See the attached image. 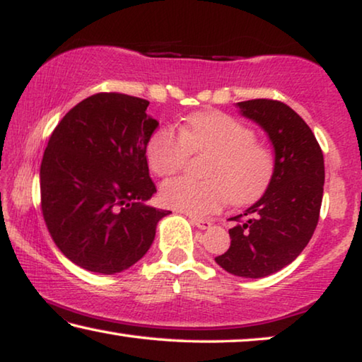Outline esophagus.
Returning <instances> with one entry per match:
<instances>
[{
    "label": "esophagus",
    "instance_id": "1",
    "mask_svg": "<svg viewBox=\"0 0 362 362\" xmlns=\"http://www.w3.org/2000/svg\"><path fill=\"white\" fill-rule=\"evenodd\" d=\"M191 221L199 228V230H209V228L212 226V221L204 220V218H197V216H191Z\"/></svg>",
    "mask_w": 362,
    "mask_h": 362
}]
</instances>
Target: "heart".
I'll return each instance as SVG.
<instances>
[{"label":"heart","mask_w":362,"mask_h":362,"mask_svg":"<svg viewBox=\"0 0 362 362\" xmlns=\"http://www.w3.org/2000/svg\"><path fill=\"white\" fill-rule=\"evenodd\" d=\"M192 153H214L205 181L177 177L165 182L160 199L192 216L214 214L228 199L235 205L251 204L265 192L274 175V158L255 142V132L230 115L207 111L194 115L181 127H160L146 148L148 168L160 177L176 175Z\"/></svg>","instance_id":"b5f03b06"}]
</instances>
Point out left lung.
Returning a JSON list of instances; mask_svg holds the SVG:
<instances>
[{
  "label": "left lung",
  "mask_w": 362,
  "mask_h": 362,
  "mask_svg": "<svg viewBox=\"0 0 362 362\" xmlns=\"http://www.w3.org/2000/svg\"><path fill=\"white\" fill-rule=\"evenodd\" d=\"M236 105L267 132L275 165L264 196L230 218L235 221L230 249L215 262L231 275L264 278L290 265L314 235L324 196V153L288 105L267 98Z\"/></svg>",
  "instance_id": "obj_1"
}]
</instances>
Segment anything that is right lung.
Instances as JSON below:
<instances>
[{"label":"right lung","mask_w":362,"mask_h":362,"mask_svg":"<svg viewBox=\"0 0 362 362\" xmlns=\"http://www.w3.org/2000/svg\"><path fill=\"white\" fill-rule=\"evenodd\" d=\"M147 107L144 98L95 93L64 115L43 153V218L59 251L88 272L129 269L171 214L146 205L157 192L146 148L158 127Z\"/></svg>","instance_id":"obj_1"}]
</instances>
